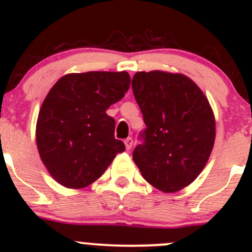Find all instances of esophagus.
Here are the masks:
<instances>
[{"mask_svg":"<svg viewBox=\"0 0 252 252\" xmlns=\"http://www.w3.org/2000/svg\"><path fill=\"white\" fill-rule=\"evenodd\" d=\"M124 144H126V150H130L131 146H133V139L126 138V140H124Z\"/></svg>","mask_w":252,"mask_h":252,"instance_id":"34e87169","label":"esophagus"}]
</instances>
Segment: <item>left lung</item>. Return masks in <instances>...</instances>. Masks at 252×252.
I'll use <instances>...</instances> for the list:
<instances>
[{"label":"left lung","mask_w":252,"mask_h":252,"mask_svg":"<svg viewBox=\"0 0 252 252\" xmlns=\"http://www.w3.org/2000/svg\"><path fill=\"white\" fill-rule=\"evenodd\" d=\"M131 88L146 124L134 162L156 189L182 190L201 173L213 149L212 108L199 86L183 74L139 72Z\"/></svg>","instance_id":"left-lung-1"}]
</instances>
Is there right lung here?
I'll list each match as a JSON object with an SVG mask.
<instances>
[{"label":"right lung","mask_w":252,"mask_h":252,"mask_svg":"<svg viewBox=\"0 0 252 252\" xmlns=\"http://www.w3.org/2000/svg\"><path fill=\"white\" fill-rule=\"evenodd\" d=\"M126 72L64 75L40 110L36 144L50 174L63 187L85 188L97 180L126 146L114 138L116 122L106 113L129 90Z\"/></svg>","instance_id":"right-lung-1"}]
</instances>
